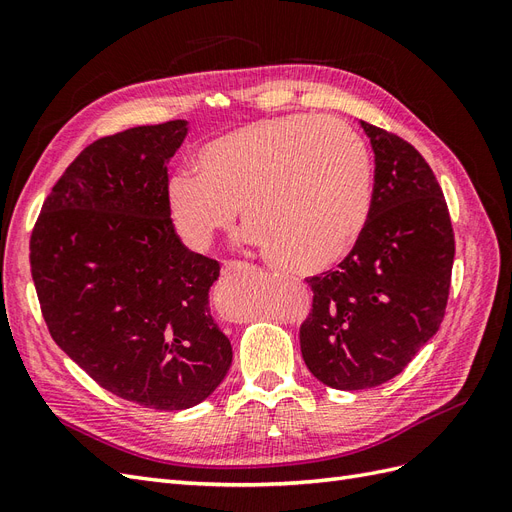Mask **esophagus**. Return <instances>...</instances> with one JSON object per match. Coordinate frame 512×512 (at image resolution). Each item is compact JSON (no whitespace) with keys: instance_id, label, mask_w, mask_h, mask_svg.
<instances>
[{"instance_id":"34e87169","label":"esophagus","mask_w":512,"mask_h":512,"mask_svg":"<svg viewBox=\"0 0 512 512\" xmlns=\"http://www.w3.org/2000/svg\"><path fill=\"white\" fill-rule=\"evenodd\" d=\"M250 269V265L243 260H226L224 267H222V273L224 275H235V273H241V271H247Z\"/></svg>"}]
</instances>
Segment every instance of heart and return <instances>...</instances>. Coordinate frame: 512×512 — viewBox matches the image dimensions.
I'll return each mask as SVG.
<instances>
[{"mask_svg": "<svg viewBox=\"0 0 512 512\" xmlns=\"http://www.w3.org/2000/svg\"><path fill=\"white\" fill-rule=\"evenodd\" d=\"M196 173L166 183L181 239L207 250L237 207L273 265L318 273L361 239L371 211L367 145L342 119L286 115L230 130L196 153Z\"/></svg>", "mask_w": 512, "mask_h": 512, "instance_id": "obj_1", "label": "heart"}]
</instances>
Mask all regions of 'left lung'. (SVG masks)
<instances>
[{"instance_id":"left-lung-1","label":"left lung","mask_w":512,"mask_h":512,"mask_svg":"<svg viewBox=\"0 0 512 512\" xmlns=\"http://www.w3.org/2000/svg\"><path fill=\"white\" fill-rule=\"evenodd\" d=\"M374 194L361 239L337 269L305 280L312 307L299 342L307 369L339 391L401 374L446 314L455 232L431 166L404 138L361 121Z\"/></svg>"}]
</instances>
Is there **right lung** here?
<instances>
[{"label": "right lung", "instance_id": "add662e5", "mask_svg": "<svg viewBox=\"0 0 512 512\" xmlns=\"http://www.w3.org/2000/svg\"><path fill=\"white\" fill-rule=\"evenodd\" d=\"M185 132L175 119L87 145L29 239L55 344L102 389L153 410L200 404L232 363L207 305L220 262L179 241L166 205V166Z\"/></svg>", "mask_w": 512, "mask_h": 512}]
</instances>
